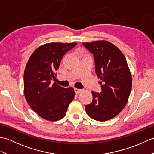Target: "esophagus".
<instances>
[{
    "instance_id": "obj_1",
    "label": "esophagus",
    "mask_w": 154,
    "mask_h": 154,
    "mask_svg": "<svg viewBox=\"0 0 154 154\" xmlns=\"http://www.w3.org/2000/svg\"><path fill=\"white\" fill-rule=\"evenodd\" d=\"M74 90H75V93H76V94H79V93H80L81 92V91H82L81 89H77V88H75Z\"/></svg>"
}]
</instances>
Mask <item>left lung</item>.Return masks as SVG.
Listing matches in <instances>:
<instances>
[{
    "label": "left lung",
    "instance_id": "8db88e82",
    "mask_svg": "<svg viewBox=\"0 0 154 154\" xmlns=\"http://www.w3.org/2000/svg\"><path fill=\"white\" fill-rule=\"evenodd\" d=\"M83 45L93 54L102 89L100 93L92 91L93 101L86 105V112L95 120L112 119L126 106L132 90V75L126 60L122 51L109 42L94 41Z\"/></svg>",
    "mask_w": 154,
    "mask_h": 154
}]
</instances>
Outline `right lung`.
Here are the masks:
<instances>
[{
    "label": "right lung",
    "instance_id": "add662e5",
    "mask_svg": "<svg viewBox=\"0 0 154 154\" xmlns=\"http://www.w3.org/2000/svg\"><path fill=\"white\" fill-rule=\"evenodd\" d=\"M77 43H48L35 50L29 58L24 75V92L34 112L50 121L61 119L73 100L72 87L63 88L52 83L61 60Z\"/></svg>",
    "mask_w": 154,
    "mask_h": 154
}]
</instances>
